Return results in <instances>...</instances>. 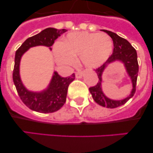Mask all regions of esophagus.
<instances>
[{"label": "esophagus", "mask_w": 153, "mask_h": 153, "mask_svg": "<svg viewBox=\"0 0 153 153\" xmlns=\"http://www.w3.org/2000/svg\"><path fill=\"white\" fill-rule=\"evenodd\" d=\"M82 76H83V72H81V71H80V72H77L76 73H75V77H76V78H80Z\"/></svg>", "instance_id": "34e87169"}]
</instances>
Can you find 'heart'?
I'll list each match as a JSON object with an SVG mask.
<instances>
[{"instance_id": "1", "label": "heart", "mask_w": 153, "mask_h": 153, "mask_svg": "<svg viewBox=\"0 0 153 153\" xmlns=\"http://www.w3.org/2000/svg\"><path fill=\"white\" fill-rule=\"evenodd\" d=\"M112 49L113 43L106 34L78 32L68 34L64 42L55 43L53 51L55 61L59 65H72L75 57L80 56L85 67L95 68L107 61Z\"/></svg>"}]
</instances>
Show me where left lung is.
<instances>
[{"mask_svg": "<svg viewBox=\"0 0 153 153\" xmlns=\"http://www.w3.org/2000/svg\"><path fill=\"white\" fill-rule=\"evenodd\" d=\"M102 31L107 33L112 38L114 45L113 52L111 56L102 66L95 69V72L98 77V81L96 85L89 88V89L92 98L97 104L104 107L112 109V108H116L118 106L124 105L135 94V90H136L137 78L138 75V57H137L136 50L134 49V47L131 45L129 41L110 31L105 30V29H102ZM116 60L121 61L125 64L133 84V89L131 95L124 100L118 101L107 98L102 91V72L109 63Z\"/></svg>", "mask_w": 153, "mask_h": 153, "instance_id": "8db88e82", "label": "left lung"}]
</instances>
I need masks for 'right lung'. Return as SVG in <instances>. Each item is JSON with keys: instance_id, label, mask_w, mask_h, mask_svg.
<instances>
[{"instance_id": "add662e5", "label": "right lung", "mask_w": 153, "mask_h": 153, "mask_svg": "<svg viewBox=\"0 0 153 153\" xmlns=\"http://www.w3.org/2000/svg\"><path fill=\"white\" fill-rule=\"evenodd\" d=\"M67 29L47 28L40 33L27 38L15 52V66L12 78L17 92L21 101L27 107L35 112L41 113H51L58 111L65 104L67 99L68 86L75 78L72 74L67 78L60 76L57 72H54L52 80L47 89L42 92H36L29 91L23 84L19 73L20 62L22 55L31 47L36 46H45L51 49L55 41Z\"/></svg>"}]
</instances>
